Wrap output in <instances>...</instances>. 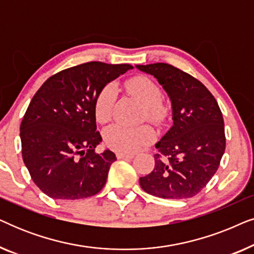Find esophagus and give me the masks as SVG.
<instances>
[{
  "label": "esophagus",
  "mask_w": 254,
  "mask_h": 254,
  "mask_svg": "<svg viewBox=\"0 0 254 254\" xmlns=\"http://www.w3.org/2000/svg\"><path fill=\"white\" fill-rule=\"evenodd\" d=\"M134 157L133 154H124V152H118L117 158L118 159H131Z\"/></svg>",
  "instance_id": "obj_1"
}]
</instances>
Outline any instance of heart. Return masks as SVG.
<instances>
[{
  "label": "heart",
  "mask_w": 254,
  "mask_h": 254,
  "mask_svg": "<svg viewBox=\"0 0 254 254\" xmlns=\"http://www.w3.org/2000/svg\"><path fill=\"white\" fill-rule=\"evenodd\" d=\"M127 89L135 99L144 107V116L149 121L162 124L168 116V110L161 103L162 91L147 77H135L127 83ZM116 102V89L106 85L97 96L95 102V116L98 123H106L112 116ZM155 134L150 127H124L112 125L104 130V141L107 147L121 152H135L143 145L154 141Z\"/></svg>",
  "instance_id": "obj_1"
}]
</instances>
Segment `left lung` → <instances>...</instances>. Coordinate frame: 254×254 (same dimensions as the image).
Instances as JSON below:
<instances>
[{
  "label": "left lung",
  "mask_w": 254,
  "mask_h": 254,
  "mask_svg": "<svg viewBox=\"0 0 254 254\" xmlns=\"http://www.w3.org/2000/svg\"><path fill=\"white\" fill-rule=\"evenodd\" d=\"M151 75L171 103L172 126L155 144V168L141 177L148 194L162 199L196 195L217 171L225 149L224 121L214 96L200 81L168 64H136Z\"/></svg>",
  "instance_id": "obj_1"
}]
</instances>
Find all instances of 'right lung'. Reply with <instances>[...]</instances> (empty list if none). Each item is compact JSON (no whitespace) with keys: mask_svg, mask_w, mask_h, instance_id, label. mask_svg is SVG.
Returning a JSON list of instances; mask_svg holds the SVG:
<instances>
[{"mask_svg":"<svg viewBox=\"0 0 254 254\" xmlns=\"http://www.w3.org/2000/svg\"><path fill=\"white\" fill-rule=\"evenodd\" d=\"M130 64L88 62L64 69L47 79L31 100L20 124L24 164L31 178L53 199L95 195L105 185L111 164L109 149L96 154L95 102L110 82Z\"/></svg>","mask_w":254,"mask_h":254,"instance_id":"add662e5","label":"right lung"}]
</instances>
